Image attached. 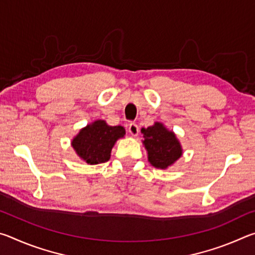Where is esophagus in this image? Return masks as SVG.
Listing matches in <instances>:
<instances>
[{
  "label": "esophagus",
  "mask_w": 255,
  "mask_h": 255,
  "mask_svg": "<svg viewBox=\"0 0 255 255\" xmlns=\"http://www.w3.org/2000/svg\"><path fill=\"white\" fill-rule=\"evenodd\" d=\"M128 130H129V132L131 133L132 136H137L138 135V131H139V129H138V126H137L135 123H131V124H129Z\"/></svg>",
  "instance_id": "1"
}]
</instances>
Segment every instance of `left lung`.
<instances>
[{"mask_svg":"<svg viewBox=\"0 0 255 255\" xmlns=\"http://www.w3.org/2000/svg\"><path fill=\"white\" fill-rule=\"evenodd\" d=\"M141 132L145 138L143 143L148 153V161L157 169H166L182 155L175 135L162 124L155 123L154 126L141 129Z\"/></svg>","mask_w":255,"mask_h":255,"instance_id":"8db88e82","label":"left lung"}]
</instances>
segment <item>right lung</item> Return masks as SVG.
<instances>
[{
  "instance_id": "add662e5",
  "label": "right lung",
  "mask_w": 255,
  "mask_h": 255,
  "mask_svg": "<svg viewBox=\"0 0 255 255\" xmlns=\"http://www.w3.org/2000/svg\"><path fill=\"white\" fill-rule=\"evenodd\" d=\"M125 128L108 126L105 120H97L82 129L72 141L77 155L89 164H100L109 161L111 149L118 138L124 137Z\"/></svg>"
}]
</instances>
